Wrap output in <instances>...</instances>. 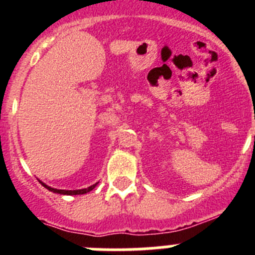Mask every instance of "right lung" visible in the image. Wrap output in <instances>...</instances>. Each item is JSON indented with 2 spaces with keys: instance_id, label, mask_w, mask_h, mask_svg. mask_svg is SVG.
Here are the masks:
<instances>
[{
  "instance_id": "add662e5",
  "label": "right lung",
  "mask_w": 255,
  "mask_h": 255,
  "mask_svg": "<svg viewBox=\"0 0 255 255\" xmlns=\"http://www.w3.org/2000/svg\"><path fill=\"white\" fill-rule=\"evenodd\" d=\"M39 182H40V184H42V185L44 186V188L48 189L49 191H53V193H57V194H64V195L85 194V193H89V191H91V190H93V189L97 186V184H94V185L89 186V188H87V189H79V190H60V189H53V188H51V186L46 185V184H44V182H42V181H39Z\"/></svg>"
}]
</instances>
